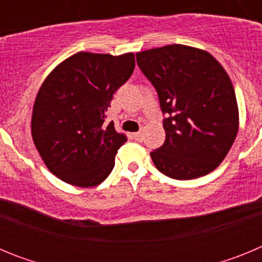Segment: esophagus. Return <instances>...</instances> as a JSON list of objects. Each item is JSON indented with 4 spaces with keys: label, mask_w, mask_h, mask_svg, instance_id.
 I'll list each match as a JSON object with an SVG mask.
<instances>
[{
    "label": "esophagus",
    "mask_w": 262,
    "mask_h": 262,
    "mask_svg": "<svg viewBox=\"0 0 262 262\" xmlns=\"http://www.w3.org/2000/svg\"><path fill=\"white\" fill-rule=\"evenodd\" d=\"M134 138H135V140H138V142H142L143 140V134L139 131V133H134Z\"/></svg>",
    "instance_id": "1"
}]
</instances>
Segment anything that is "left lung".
Masks as SVG:
<instances>
[{
	"label": "left lung",
	"instance_id": "1",
	"mask_svg": "<svg viewBox=\"0 0 262 262\" xmlns=\"http://www.w3.org/2000/svg\"><path fill=\"white\" fill-rule=\"evenodd\" d=\"M139 68L159 96L165 142L151 152L160 172L174 180L209 174L239 131L231 78L207 51L170 45L136 53Z\"/></svg>",
	"mask_w": 262,
	"mask_h": 262
}]
</instances>
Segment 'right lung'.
<instances>
[{
    "label": "right lung",
    "mask_w": 262,
    "mask_h": 262,
    "mask_svg": "<svg viewBox=\"0 0 262 262\" xmlns=\"http://www.w3.org/2000/svg\"><path fill=\"white\" fill-rule=\"evenodd\" d=\"M133 52H77L46 77L31 117L34 144L50 172L67 184L97 186L111 173L127 138L105 124L114 93L133 75Z\"/></svg>",
    "instance_id": "obj_1"
}]
</instances>
